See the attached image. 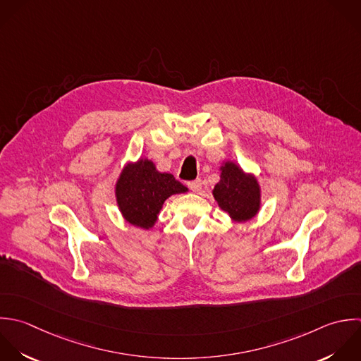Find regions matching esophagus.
I'll return each mask as SVG.
<instances>
[{
	"label": "esophagus",
	"mask_w": 361,
	"mask_h": 361,
	"mask_svg": "<svg viewBox=\"0 0 361 361\" xmlns=\"http://www.w3.org/2000/svg\"><path fill=\"white\" fill-rule=\"evenodd\" d=\"M187 185H188V188H190L191 191H194V192H200V190H201V180L188 181V183H187Z\"/></svg>",
	"instance_id": "esophagus-1"
}]
</instances>
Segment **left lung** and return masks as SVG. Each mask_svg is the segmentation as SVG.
Segmentation results:
<instances>
[{
	"instance_id": "1",
	"label": "left lung",
	"mask_w": 361,
	"mask_h": 361,
	"mask_svg": "<svg viewBox=\"0 0 361 361\" xmlns=\"http://www.w3.org/2000/svg\"><path fill=\"white\" fill-rule=\"evenodd\" d=\"M219 171V181L212 190L219 208L233 222L253 219L262 209V187L257 177L246 173L233 160L222 161Z\"/></svg>"
}]
</instances>
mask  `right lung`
<instances>
[{"mask_svg": "<svg viewBox=\"0 0 361 361\" xmlns=\"http://www.w3.org/2000/svg\"><path fill=\"white\" fill-rule=\"evenodd\" d=\"M187 191L173 174L160 173L146 157L128 161L115 183V200L122 218L145 231L154 226L167 198Z\"/></svg>", "mask_w": 361, "mask_h": 361, "instance_id": "1", "label": "right lung"}]
</instances>
